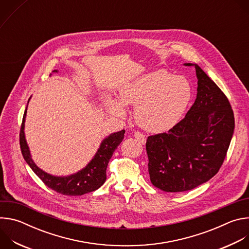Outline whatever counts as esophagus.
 I'll return each instance as SVG.
<instances>
[{"mask_svg": "<svg viewBox=\"0 0 249 249\" xmlns=\"http://www.w3.org/2000/svg\"><path fill=\"white\" fill-rule=\"evenodd\" d=\"M134 137H135V139L139 142L140 144H142V145H145V144H146L147 138H146V136H145V135H143V134L140 133V132H135Z\"/></svg>", "mask_w": 249, "mask_h": 249, "instance_id": "34e87169", "label": "esophagus"}]
</instances>
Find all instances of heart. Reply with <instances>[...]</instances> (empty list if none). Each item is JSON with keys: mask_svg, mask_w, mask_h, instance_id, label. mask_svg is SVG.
Listing matches in <instances>:
<instances>
[{"mask_svg": "<svg viewBox=\"0 0 249 249\" xmlns=\"http://www.w3.org/2000/svg\"><path fill=\"white\" fill-rule=\"evenodd\" d=\"M191 95V86L184 77L158 70L125 84L119 91V99L108 96L106 106L118 117H125V106H135V120L140 127L162 133L178 123Z\"/></svg>", "mask_w": 249, "mask_h": 249, "instance_id": "heart-1", "label": "heart"}]
</instances>
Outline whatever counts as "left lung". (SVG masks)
<instances>
[{"instance_id":"obj_1","label":"left lung","mask_w":249,"mask_h":249,"mask_svg":"<svg viewBox=\"0 0 249 249\" xmlns=\"http://www.w3.org/2000/svg\"><path fill=\"white\" fill-rule=\"evenodd\" d=\"M196 99L184 119L167 133L150 136L146 143L154 186L183 192L207 182L222 166L234 131L228 97L197 65Z\"/></svg>"}]
</instances>
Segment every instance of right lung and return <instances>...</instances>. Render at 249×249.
Segmentation results:
<instances>
[{
  "instance_id": "add662e5",
  "label": "right lung",
  "mask_w": 249,
  "mask_h": 249,
  "mask_svg": "<svg viewBox=\"0 0 249 249\" xmlns=\"http://www.w3.org/2000/svg\"><path fill=\"white\" fill-rule=\"evenodd\" d=\"M53 73H58V70H54ZM30 98L28 99V102ZM28 102L22 118L19 143L23 159L30 166V168L33 170V172L36 174L49 188L58 193L68 196H81L86 193L92 192L98 189L101 185H103V183L106 180V168H107V164L114 151L117 149V147L120 145L122 140L124 139L125 130L114 132L109 134L108 136H106L101 141L99 148L96 151L93 158L91 159V160L78 172L66 176L53 175L38 167L32 160L24 133Z\"/></svg>"
}]
</instances>
